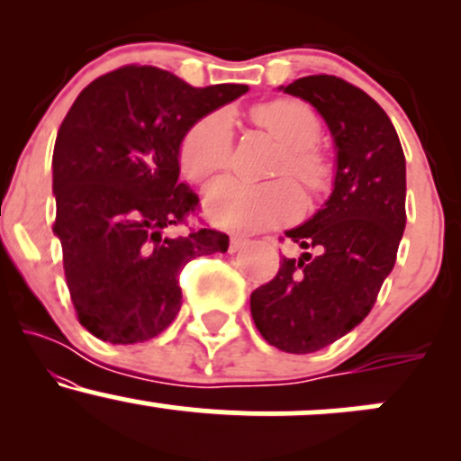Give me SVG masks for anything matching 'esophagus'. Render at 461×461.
Segmentation results:
<instances>
[{"label":"esophagus","mask_w":461,"mask_h":461,"mask_svg":"<svg viewBox=\"0 0 461 461\" xmlns=\"http://www.w3.org/2000/svg\"><path fill=\"white\" fill-rule=\"evenodd\" d=\"M245 245H247L245 238H240V236H231V238H230V253L240 251V249L245 247Z\"/></svg>","instance_id":"34e87169"}]
</instances>
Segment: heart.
<instances>
[{
    "label": "heart",
    "mask_w": 461,
    "mask_h": 461,
    "mask_svg": "<svg viewBox=\"0 0 461 461\" xmlns=\"http://www.w3.org/2000/svg\"><path fill=\"white\" fill-rule=\"evenodd\" d=\"M253 119L267 130L284 156L275 171L290 173L308 190L325 186L330 167L314 142L321 134L319 116L297 99H275L253 110ZM234 128L230 114L212 113L197 121L179 147V164L193 182H208L230 164ZM205 216L214 225L238 234L268 230L293 221L301 212V194L290 179H275L267 184H247L225 177L212 184L203 199Z\"/></svg>",
    "instance_id": "1"
}]
</instances>
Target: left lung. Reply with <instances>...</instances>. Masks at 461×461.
Returning a JSON list of instances; mask_svg holds the SVG:
<instances>
[{"instance_id": "obj_1", "label": "left lung", "mask_w": 461, "mask_h": 461, "mask_svg": "<svg viewBox=\"0 0 461 461\" xmlns=\"http://www.w3.org/2000/svg\"><path fill=\"white\" fill-rule=\"evenodd\" d=\"M284 93L312 104L336 149L333 190L285 236L303 249L282 258L251 293V316L268 345L314 353L368 316L393 271L405 230V156L393 121L362 88L336 76L294 79Z\"/></svg>"}]
</instances>
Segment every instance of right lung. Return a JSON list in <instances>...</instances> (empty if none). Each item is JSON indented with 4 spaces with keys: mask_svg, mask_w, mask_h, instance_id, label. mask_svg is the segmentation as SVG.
<instances>
[{
    "mask_svg": "<svg viewBox=\"0 0 461 461\" xmlns=\"http://www.w3.org/2000/svg\"><path fill=\"white\" fill-rule=\"evenodd\" d=\"M249 91L194 88L158 67H121L73 102L54 147V234L77 319L99 340L156 338L182 308L179 273L199 256L225 253L230 236L168 227L199 205L179 179V147L205 114Z\"/></svg>",
    "mask_w": 461,
    "mask_h": 461,
    "instance_id": "right-lung-1",
    "label": "right lung"
}]
</instances>
